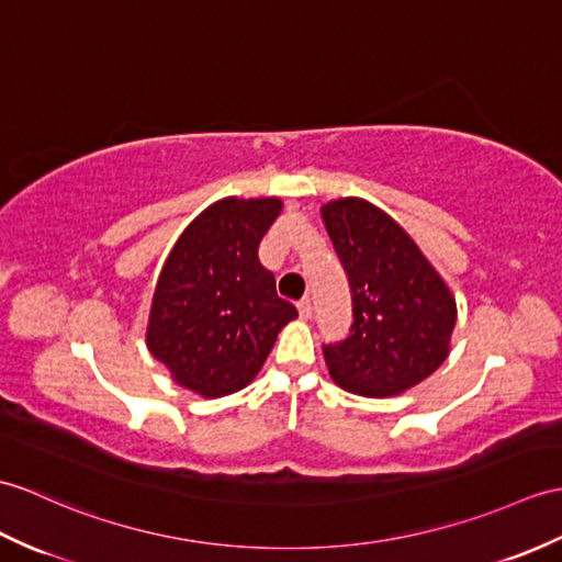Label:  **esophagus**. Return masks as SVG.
<instances>
[{"mask_svg": "<svg viewBox=\"0 0 562 562\" xmlns=\"http://www.w3.org/2000/svg\"><path fill=\"white\" fill-rule=\"evenodd\" d=\"M296 308H299V316H302L304 321H308L311 318V313H313V306H311V299L308 296H304L302 302L296 304Z\"/></svg>", "mask_w": 562, "mask_h": 562, "instance_id": "obj_1", "label": "esophagus"}]
</instances>
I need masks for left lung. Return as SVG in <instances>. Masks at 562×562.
I'll return each mask as SVG.
<instances>
[{"label": "left lung", "mask_w": 562, "mask_h": 562, "mask_svg": "<svg viewBox=\"0 0 562 562\" xmlns=\"http://www.w3.org/2000/svg\"><path fill=\"white\" fill-rule=\"evenodd\" d=\"M321 213L347 272L355 316L342 342L323 345L330 378L363 397L419 385L450 351L458 306L448 284L373 203L340 199Z\"/></svg>", "instance_id": "left-lung-1"}]
</instances>
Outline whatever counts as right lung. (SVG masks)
<instances>
[{
  "label": "right lung",
  "mask_w": 562,
  "mask_h": 562,
  "mask_svg": "<svg viewBox=\"0 0 562 562\" xmlns=\"http://www.w3.org/2000/svg\"><path fill=\"white\" fill-rule=\"evenodd\" d=\"M280 199H222L181 232L155 284L146 345L179 385L222 397L249 385L296 308L258 244Z\"/></svg>",
  "instance_id": "right-lung-1"
}]
</instances>
